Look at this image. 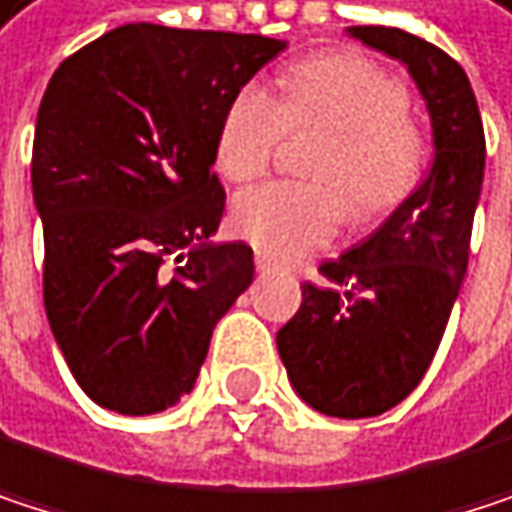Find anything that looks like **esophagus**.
Returning a JSON list of instances; mask_svg holds the SVG:
<instances>
[{"instance_id":"esophagus-1","label":"esophagus","mask_w":512,"mask_h":512,"mask_svg":"<svg viewBox=\"0 0 512 512\" xmlns=\"http://www.w3.org/2000/svg\"><path fill=\"white\" fill-rule=\"evenodd\" d=\"M256 268H259V271H271V268H274V262H271L265 253H256Z\"/></svg>"}]
</instances>
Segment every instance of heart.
Segmentation results:
<instances>
[{
    "instance_id": "obj_1",
    "label": "heart",
    "mask_w": 512,
    "mask_h": 512,
    "mask_svg": "<svg viewBox=\"0 0 512 512\" xmlns=\"http://www.w3.org/2000/svg\"><path fill=\"white\" fill-rule=\"evenodd\" d=\"M405 107V89L355 53L295 65L280 101L265 86H244L217 133V163L232 181L268 172L289 128L331 130V139L313 166V178L325 184L271 181L244 190L232 208L235 229L268 256L298 259L340 232L347 195L358 220L393 211L414 190L423 166V142Z\"/></svg>"
}]
</instances>
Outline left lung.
Wrapping results in <instances>:
<instances>
[{"label":"left lung","instance_id":"left-lung-1","mask_svg":"<svg viewBox=\"0 0 512 512\" xmlns=\"http://www.w3.org/2000/svg\"><path fill=\"white\" fill-rule=\"evenodd\" d=\"M346 35L408 71L432 128L426 178L376 232L322 265V286H301V310L277 331L295 393L358 420L399 405L432 364L468 268L486 139L474 89L444 50L387 26Z\"/></svg>","mask_w":512,"mask_h":512}]
</instances>
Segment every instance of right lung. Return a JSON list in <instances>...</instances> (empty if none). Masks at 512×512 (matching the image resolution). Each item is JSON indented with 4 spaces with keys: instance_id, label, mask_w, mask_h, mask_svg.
Segmentation results:
<instances>
[{
    "instance_id": "1",
    "label": "right lung",
    "mask_w": 512,
    "mask_h": 512,
    "mask_svg": "<svg viewBox=\"0 0 512 512\" xmlns=\"http://www.w3.org/2000/svg\"><path fill=\"white\" fill-rule=\"evenodd\" d=\"M283 50L128 23L47 83L32 145L47 322L77 384L116 414L190 393L217 322L253 283V250L211 241L226 205L211 166L226 107Z\"/></svg>"
}]
</instances>
